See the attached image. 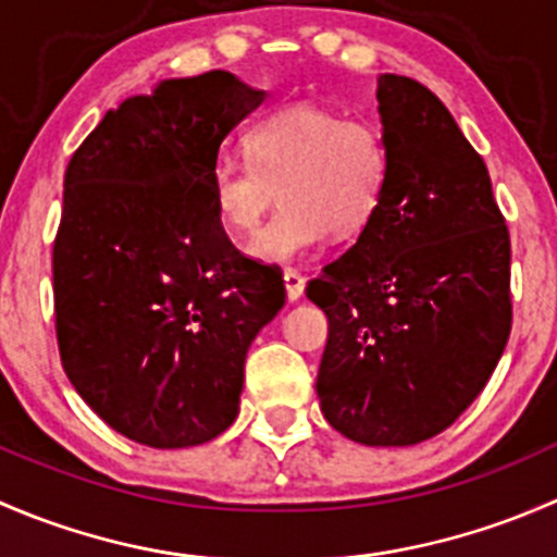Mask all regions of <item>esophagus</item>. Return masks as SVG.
Returning <instances> with one entry per match:
<instances>
[{
	"instance_id": "obj_1",
	"label": "esophagus",
	"mask_w": 557,
	"mask_h": 557,
	"mask_svg": "<svg viewBox=\"0 0 557 557\" xmlns=\"http://www.w3.org/2000/svg\"><path fill=\"white\" fill-rule=\"evenodd\" d=\"M283 280H285V296H288V301H299L301 294H305V277H301L299 272H294V269H285Z\"/></svg>"
}]
</instances>
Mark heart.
Masks as SVG:
<instances>
[{"label":"heart","instance_id":"obj_1","mask_svg":"<svg viewBox=\"0 0 557 557\" xmlns=\"http://www.w3.org/2000/svg\"><path fill=\"white\" fill-rule=\"evenodd\" d=\"M250 164L221 161L210 172L215 215L250 234L280 190L283 207L250 239L247 256L288 267L329 237L363 232L383 201L391 159L372 121L296 102L269 112L245 134Z\"/></svg>","mask_w":557,"mask_h":557}]
</instances>
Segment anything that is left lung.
I'll return each instance as SVG.
<instances>
[{
	"label": "left lung",
	"instance_id": "1",
	"mask_svg": "<svg viewBox=\"0 0 557 557\" xmlns=\"http://www.w3.org/2000/svg\"><path fill=\"white\" fill-rule=\"evenodd\" d=\"M387 185L356 245L307 285L329 318L325 420L369 447L442 434L480 396L512 329L509 232L491 174L445 104L383 75Z\"/></svg>",
	"mask_w": 557,
	"mask_h": 557
}]
</instances>
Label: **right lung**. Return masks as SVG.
Segmentation results:
<instances>
[{
	"instance_id": "right-lung-1",
	"label": "right lung",
	"mask_w": 557,
	"mask_h": 557,
	"mask_svg": "<svg viewBox=\"0 0 557 557\" xmlns=\"http://www.w3.org/2000/svg\"><path fill=\"white\" fill-rule=\"evenodd\" d=\"M267 91L223 70L107 110L64 174L55 336L83 401L117 434L174 450L234 423L247 347L285 305L210 196L223 139Z\"/></svg>"
}]
</instances>
